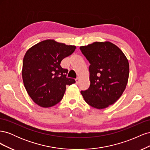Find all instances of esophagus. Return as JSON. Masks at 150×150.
Returning a JSON list of instances; mask_svg holds the SVG:
<instances>
[{
	"instance_id": "obj_1",
	"label": "esophagus",
	"mask_w": 150,
	"mask_h": 150,
	"mask_svg": "<svg viewBox=\"0 0 150 150\" xmlns=\"http://www.w3.org/2000/svg\"><path fill=\"white\" fill-rule=\"evenodd\" d=\"M79 78H77L76 79V83L78 84V83H79Z\"/></svg>"
}]
</instances>
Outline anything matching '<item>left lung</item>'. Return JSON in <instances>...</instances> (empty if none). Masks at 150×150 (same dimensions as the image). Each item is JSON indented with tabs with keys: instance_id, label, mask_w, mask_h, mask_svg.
<instances>
[{
	"instance_id": "left-lung-1",
	"label": "left lung",
	"mask_w": 150,
	"mask_h": 150,
	"mask_svg": "<svg viewBox=\"0 0 150 150\" xmlns=\"http://www.w3.org/2000/svg\"><path fill=\"white\" fill-rule=\"evenodd\" d=\"M80 49L90 63L88 90L81 91L85 101L101 110L117 101L128 81L129 66L121 50L109 41L94 42Z\"/></svg>"
}]
</instances>
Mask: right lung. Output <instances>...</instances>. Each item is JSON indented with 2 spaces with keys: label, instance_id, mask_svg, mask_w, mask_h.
<instances>
[{
  "label": "right lung",
  "instance_id": "obj_1",
  "mask_svg": "<svg viewBox=\"0 0 150 150\" xmlns=\"http://www.w3.org/2000/svg\"><path fill=\"white\" fill-rule=\"evenodd\" d=\"M76 47L54 39L42 40L27 51L23 59L22 75L25 88L38 106L49 108L63 98L66 85L76 83L66 77L68 70L60 64L74 52Z\"/></svg>",
  "mask_w": 150,
  "mask_h": 150
}]
</instances>
